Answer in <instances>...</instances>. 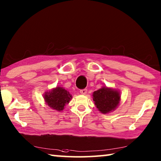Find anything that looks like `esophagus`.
Masks as SVG:
<instances>
[{"mask_svg": "<svg viewBox=\"0 0 161 161\" xmlns=\"http://www.w3.org/2000/svg\"><path fill=\"white\" fill-rule=\"evenodd\" d=\"M80 93L81 95H86L87 93V90L86 89H82V90H80Z\"/></svg>", "mask_w": 161, "mask_h": 161, "instance_id": "obj_1", "label": "esophagus"}]
</instances>
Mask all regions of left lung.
Returning a JSON list of instances; mask_svg holds the SVG:
<instances>
[{
  "instance_id": "left-lung-1",
  "label": "left lung",
  "mask_w": 161,
  "mask_h": 161,
  "mask_svg": "<svg viewBox=\"0 0 161 161\" xmlns=\"http://www.w3.org/2000/svg\"><path fill=\"white\" fill-rule=\"evenodd\" d=\"M93 100L98 111L102 114H107L115 111L118 107L121 95L117 89L102 86L93 92Z\"/></svg>"
}]
</instances>
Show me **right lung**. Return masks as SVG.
I'll return each mask as SVG.
<instances>
[{
	"instance_id": "1",
	"label": "right lung",
	"mask_w": 161,
	"mask_h": 161,
	"mask_svg": "<svg viewBox=\"0 0 161 161\" xmlns=\"http://www.w3.org/2000/svg\"><path fill=\"white\" fill-rule=\"evenodd\" d=\"M73 98L70 93L63 87L57 86L47 91L43 94V99L48 107L58 112L64 110L66 104Z\"/></svg>"
}]
</instances>
